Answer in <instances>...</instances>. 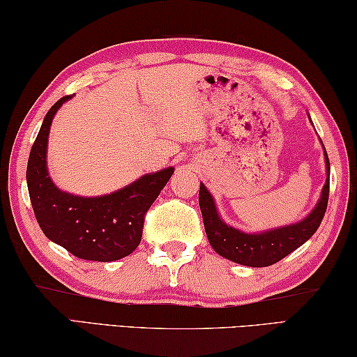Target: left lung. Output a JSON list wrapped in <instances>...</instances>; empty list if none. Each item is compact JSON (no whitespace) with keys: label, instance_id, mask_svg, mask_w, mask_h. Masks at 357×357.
Instances as JSON below:
<instances>
[{"label":"left lung","instance_id":"1","mask_svg":"<svg viewBox=\"0 0 357 357\" xmlns=\"http://www.w3.org/2000/svg\"><path fill=\"white\" fill-rule=\"evenodd\" d=\"M324 155L328 179H326L321 198H319L317 208L299 223L271 229V231L261 234H247L223 223L219 214H217L213 197H211L204 184H200L198 203H200L206 236L213 249L220 257L231 259L234 263L250 266V268H264V266L280 261L288 253H291L304 244L305 241H309L318 229L319 223H321L329 200L331 165L326 151Z\"/></svg>","mask_w":357,"mask_h":357}]
</instances>
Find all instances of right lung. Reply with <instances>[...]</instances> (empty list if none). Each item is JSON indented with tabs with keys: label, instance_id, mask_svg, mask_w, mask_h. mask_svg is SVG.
<instances>
[{
	"label": "right lung",
	"instance_id": "1",
	"mask_svg": "<svg viewBox=\"0 0 357 357\" xmlns=\"http://www.w3.org/2000/svg\"><path fill=\"white\" fill-rule=\"evenodd\" d=\"M70 98L64 96L48 110L33 143L26 167L29 198L48 239L77 258L114 261L130 255L140 244L144 215L172 178L173 168L144 174L124 189L98 198L59 190L47 173V142L53 116Z\"/></svg>",
	"mask_w": 357,
	"mask_h": 357
}]
</instances>
